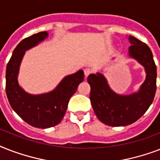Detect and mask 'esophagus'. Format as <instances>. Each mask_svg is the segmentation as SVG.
Masks as SVG:
<instances>
[{
  "instance_id": "34e87169",
  "label": "esophagus",
  "mask_w": 160,
  "mask_h": 160,
  "mask_svg": "<svg viewBox=\"0 0 160 160\" xmlns=\"http://www.w3.org/2000/svg\"><path fill=\"white\" fill-rule=\"evenodd\" d=\"M84 72H85V75L87 77L88 75H90L91 73H92V70H90V69H89V68H86V69H85V70H84Z\"/></svg>"
}]
</instances>
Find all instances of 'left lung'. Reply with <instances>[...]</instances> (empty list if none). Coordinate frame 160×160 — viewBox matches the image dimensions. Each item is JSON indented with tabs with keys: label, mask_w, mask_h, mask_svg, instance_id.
I'll return each instance as SVG.
<instances>
[{
	"label": "left lung",
	"mask_w": 160,
	"mask_h": 160,
	"mask_svg": "<svg viewBox=\"0 0 160 160\" xmlns=\"http://www.w3.org/2000/svg\"><path fill=\"white\" fill-rule=\"evenodd\" d=\"M129 55L140 63L146 72V79L138 92L118 95L109 88L101 73L87 78L93 109L98 119L109 126H125L138 120L149 109L156 92L157 70L151 50L134 36H129Z\"/></svg>",
	"instance_id": "obj_1"
}]
</instances>
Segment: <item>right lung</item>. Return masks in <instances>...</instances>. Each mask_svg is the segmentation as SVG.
<instances>
[{
	"instance_id": "add662e5",
	"label": "right lung",
	"mask_w": 160,
	"mask_h": 160,
	"mask_svg": "<svg viewBox=\"0 0 160 160\" xmlns=\"http://www.w3.org/2000/svg\"><path fill=\"white\" fill-rule=\"evenodd\" d=\"M46 37L48 33L42 31L22 40L14 50L6 71V92L11 108L27 124L41 129L51 128L61 121L70 97L84 80V71L80 70L65 76L54 90L37 95L26 93L19 85L17 76L25 52Z\"/></svg>"
}]
</instances>
